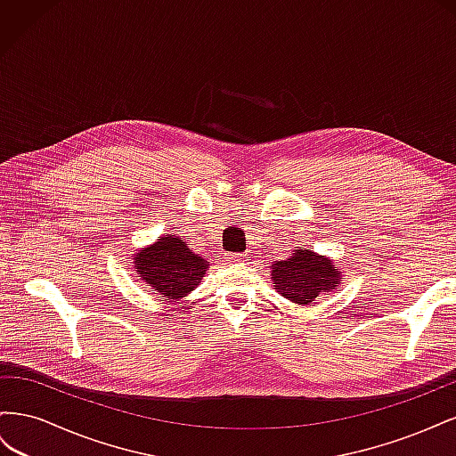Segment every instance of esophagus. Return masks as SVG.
<instances>
[{
  "instance_id": "obj_1",
  "label": "esophagus",
  "mask_w": 456,
  "mask_h": 456,
  "mask_svg": "<svg viewBox=\"0 0 456 456\" xmlns=\"http://www.w3.org/2000/svg\"><path fill=\"white\" fill-rule=\"evenodd\" d=\"M243 258H245V255H240V253H228L226 255L228 262H241Z\"/></svg>"
}]
</instances>
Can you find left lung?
Here are the masks:
<instances>
[{
	"label": "left lung",
	"mask_w": 456,
	"mask_h": 456,
	"mask_svg": "<svg viewBox=\"0 0 456 456\" xmlns=\"http://www.w3.org/2000/svg\"><path fill=\"white\" fill-rule=\"evenodd\" d=\"M273 287L295 305H310L320 293L337 289L338 272L330 260L317 256L310 249L297 251L291 258L273 265Z\"/></svg>",
	"instance_id": "left-lung-1"
}]
</instances>
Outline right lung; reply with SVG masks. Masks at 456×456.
Segmentation results:
<instances>
[{
	"mask_svg": "<svg viewBox=\"0 0 456 456\" xmlns=\"http://www.w3.org/2000/svg\"><path fill=\"white\" fill-rule=\"evenodd\" d=\"M141 278L167 298H181L194 291L207 272V260L191 253L176 236L161 238L134 256Z\"/></svg>",
	"mask_w": 456,
	"mask_h": 456,
	"instance_id": "add662e5",
	"label": "right lung"
}]
</instances>
